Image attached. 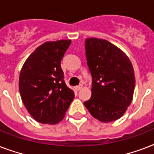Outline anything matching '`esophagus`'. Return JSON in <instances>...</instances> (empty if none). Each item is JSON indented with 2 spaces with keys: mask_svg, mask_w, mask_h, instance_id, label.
I'll return each instance as SVG.
<instances>
[{
  "mask_svg": "<svg viewBox=\"0 0 154 154\" xmlns=\"http://www.w3.org/2000/svg\"><path fill=\"white\" fill-rule=\"evenodd\" d=\"M82 88V85H77V86L75 87V89H76L77 91H78V90H80Z\"/></svg>",
  "mask_w": 154,
  "mask_h": 154,
  "instance_id": "1",
  "label": "esophagus"
}]
</instances>
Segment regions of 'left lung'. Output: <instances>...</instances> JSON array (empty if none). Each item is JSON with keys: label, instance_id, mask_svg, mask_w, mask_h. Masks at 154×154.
Instances as JSON below:
<instances>
[{"label": "left lung", "instance_id": "1", "mask_svg": "<svg viewBox=\"0 0 154 154\" xmlns=\"http://www.w3.org/2000/svg\"><path fill=\"white\" fill-rule=\"evenodd\" d=\"M85 45L93 82L92 96L84 105L100 122H114L124 115L133 100L132 63L125 52L105 39L86 38Z\"/></svg>", "mask_w": 154, "mask_h": 154}]
</instances>
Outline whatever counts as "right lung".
<instances>
[{
    "mask_svg": "<svg viewBox=\"0 0 154 154\" xmlns=\"http://www.w3.org/2000/svg\"><path fill=\"white\" fill-rule=\"evenodd\" d=\"M71 40L46 42L24 63L19 77V90L24 105L32 118L42 124L62 121L74 98V92L64 82L60 60Z\"/></svg>",
    "mask_w": 154,
    "mask_h": 154,
    "instance_id": "1",
    "label": "right lung"
}]
</instances>
